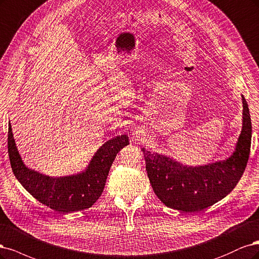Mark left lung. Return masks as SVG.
Here are the masks:
<instances>
[{"label": "left lung", "instance_id": "left-lung-1", "mask_svg": "<svg viewBox=\"0 0 259 259\" xmlns=\"http://www.w3.org/2000/svg\"><path fill=\"white\" fill-rule=\"evenodd\" d=\"M241 97L242 130L235 152L225 160L193 166L142 148L147 177L164 205L196 213L219 202L236 187L245 170L252 141L251 115L245 98Z\"/></svg>", "mask_w": 259, "mask_h": 259}]
</instances>
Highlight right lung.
Instances as JSON below:
<instances>
[{
  "label": "right lung",
  "mask_w": 259,
  "mask_h": 259,
  "mask_svg": "<svg viewBox=\"0 0 259 259\" xmlns=\"http://www.w3.org/2000/svg\"><path fill=\"white\" fill-rule=\"evenodd\" d=\"M129 144L127 135L114 137L100 147L87 168L66 177H49L23 163L8 122V155L16 179L40 203L60 213H72L93 206L103 193L116 155Z\"/></svg>",
  "instance_id": "1"
}]
</instances>
